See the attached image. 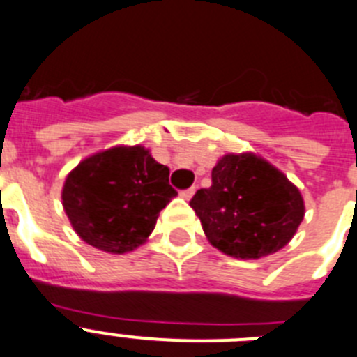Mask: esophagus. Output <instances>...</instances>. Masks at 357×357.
Instances as JSON below:
<instances>
[{
	"instance_id": "esophagus-1",
	"label": "esophagus",
	"mask_w": 357,
	"mask_h": 357,
	"mask_svg": "<svg viewBox=\"0 0 357 357\" xmlns=\"http://www.w3.org/2000/svg\"><path fill=\"white\" fill-rule=\"evenodd\" d=\"M195 191H197V188H195V185H193V188L184 189V191H182V197H184L185 200H189V198H191L195 195Z\"/></svg>"
}]
</instances>
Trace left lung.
Masks as SVG:
<instances>
[{
  "mask_svg": "<svg viewBox=\"0 0 357 357\" xmlns=\"http://www.w3.org/2000/svg\"><path fill=\"white\" fill-rule=\"evenodd\" d=\"M189 206L211 245L239 259L275 254L304 218L301 191L252 153L222 157L213 168L211 188L198 189Z\"/></svg>",
  "mask_w": 357,
  "mask_h": 357,
  "instance_id": "8db88e82",
  "label": "left lung"
}]
</instances>
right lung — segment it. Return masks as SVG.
<instances>
[{
  "instance_id": "1",
  "label": "right lung",
  "mask_w": 357,
  "mask_h": 357,
  "mask_svg": "<svg viewBox=\"0 0 357 357\" xmlns=\"http://www.w3.org/2000/svg\"><path fill=\"white\" fill-rule=\"evenodd\" d=\"M175 195L168 166L141 146H118L82 160L69 173L62 206L85 243L125 254L146 241Z\"/></svg>"
}]
</instances>
